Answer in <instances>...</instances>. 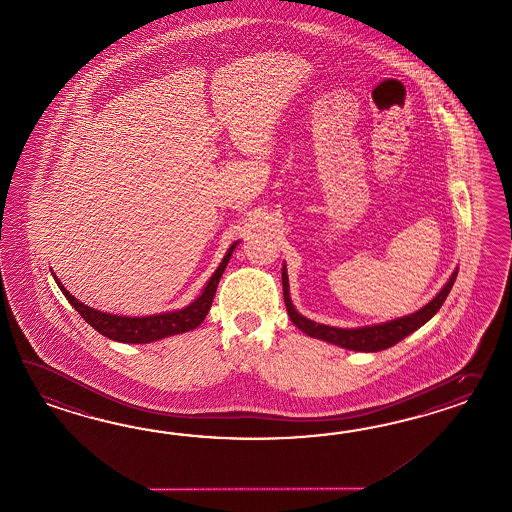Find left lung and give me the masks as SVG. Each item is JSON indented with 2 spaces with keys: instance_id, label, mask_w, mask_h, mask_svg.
Returning a JSON list of instances; mask_svg holds the SVG:
<instances>
[{
  "instance_id": "left-lung-1",
  "label": "left lung",
  "mask_w": 512,
  "mask_h": 512,
  "mask_svg": "<svg viewBox=\"0 0 512 512\" xmlns=\"http://www.w3.org/2000/svg\"><path fill=\"white\" fill-rule=\"evenodd\" d=\"M457 273H459V269H455V273L447 280L446 286L440 289V293L434 297L433 301L429 302V304H425L418 312L405 315V317H399V319H392V321H388V323H380V325L360 328L328 327V325H321V323L310 321V319H306L304 315L299 314V312L295 310L293 302H291V297H289L288 271H286V265L282 267V286H284V302H286L289 317H291L293 325L297 328H301L304 334H308V336H312V338H317V340L334 343V345L343 347V349H349V351L377 353V351H384V349L392 347L395 343H399L403 338H407L408 334H412V332L418 330L421 325H425V323L442 308V304L446 301L449 291H451L453 284H455Z\"/></svg>"
}]
</instances>
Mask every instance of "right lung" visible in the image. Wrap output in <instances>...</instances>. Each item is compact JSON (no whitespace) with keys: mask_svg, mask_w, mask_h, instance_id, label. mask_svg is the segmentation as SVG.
I'll return each mask as SVG.
<instances>
[{"mask_svg":"<svg viewBox=\"0 0 512 512\" xmlns=\"http://www.w3.org/2000/svg\"><path fill=\"white\" fill-rule=\"evenodd\" d=\"M237 243H234L226 256L223 258L221 265L217 267V271L211 275L204 291L200 293L197 301L191 302L189 306H185L182 310L176 312H165V314L146 315V317H124V315L105 314L100 310H94L91 306L79 302L74 295H70V291H66L65 286L59 282V278L53 275L57 286L63 291L66 301L70 302L76 312H78L94 330H98L102 336L109 340L120 341V343H150V341H158L167 336L174 334H182L189 332L193 328H197L206 315L210 312L211 302L215 297V291L219 286V280L223 276L226 265L230 262V256L236 249Z\"/></svg>","mask_w":512,"mask_h":512,"instance_id":"obj_1","label":"right lung"}]
</instances>
